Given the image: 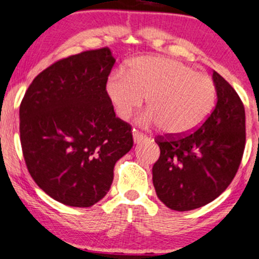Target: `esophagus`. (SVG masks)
Wrapping results in <instances>:
<instances>
[{
    "mask_svg": "<svg viewBox=\"0 0 259 259\" xmlns=\"http://www.w3.org/2000/svg\"><path fill=\"white\" fill-rule=\"evenodd\" d=\"M133 138H134V142H135V144H139V142H142V141H147V140H148L147 135H145V134L138 132V130H134Z\"/></svg>",
    "mask_w": 259,
    "mask_h": 259,
    "instance_id": "34e87169",
    "label": "esophagus"
}]
</instances>
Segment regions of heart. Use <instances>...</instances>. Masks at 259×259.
<instances>
[{
    "label": "heart",
    "instance_id": "heart-1",
    "mask_svg": "<svg viewBox=\"0 0 259 259\" xmlns=\"http://www.w3.org/2000/svg\"><path fill=\"white\" fill-rule=\"evenodd\" d=\"M106 91L115 112L126 119L146 97L145 121L159 124L165 134L184 136L195 132L215 105V85L206 74L177 59L142 56L114 70Z\"/></svg>",
    "mask_w": 259,
    "mask_h": 259
}]
</instances>
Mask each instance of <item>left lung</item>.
I'll list each match as a JSON object with an SVG mask.
<instances>
[{
	"instance_id": "1",
	"label": "left lung",
	"mask_w": 259,
	"mask_h": 259,
	"mask_svg": "<svg viewBox=\"0 0 259 259\" xmlns=\"http://www.w3.org/2000/svg\"><path fill=\"white\" fill-rule=\"evenodd\" d=\"M217 105L204 123L184 136H158L159 158L152 168L158 198L179 212L215 200L230 185L246 142L245 107L233 86L213 72Z\"/></svg>"
}]
</instances>
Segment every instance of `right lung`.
Listing matches in <instances>:
<instances>
[{
  "label": "right lung",
  "instance_id": "obj_1",
  "mask_svg": "<svg viewBox=\"0 0 259 259\" xmlns=\"http://www.w3.org/2000/svg\"><path fill=\"white\" fill-rule=\"evenodd\" d=\"M108 47L59 59L32 80L19 107L26 168L53 200L91 207L105 197L117 160L133 147L132 126L115 117L106 84Z\"/></svg>",
  "mask_w": 259,
  "mask_h": 259
}]
</instances>
